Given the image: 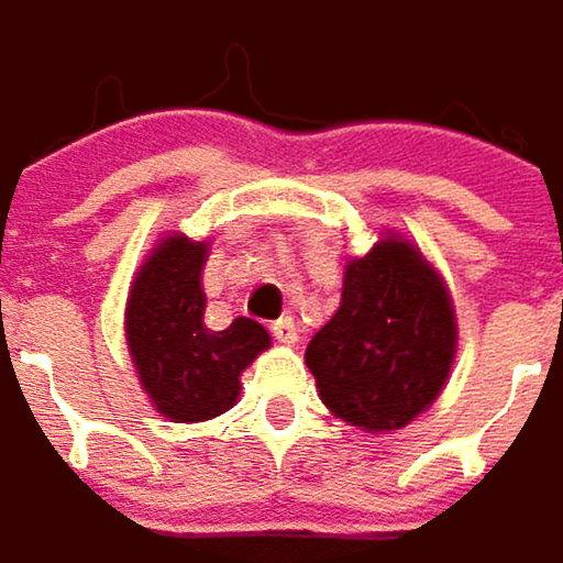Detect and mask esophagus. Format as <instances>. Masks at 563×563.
Wrapping results in <instances>:
<instances>
[{
	"mask_svg": "<svg viewBox=\"0 0 563 563\" xmlns=\"http://www.w3.org/2000/svg\"><path fill=\"white\" fill-rule=\"evenodd\" d=\"M271 332H274V338H277L280 344H296V338H299V332H296V322H292L289 316L277 319V322L271 325Z\"/></svg>",
	"mask_w": 563,
	"mask_h": 563,
	"instance_id": "esophagus-1",
	"label": "esophagus"
}]
</instances>
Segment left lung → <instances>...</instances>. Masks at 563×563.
I'll list each match as a JSON object with an SVG mask.
<instances>
[{
	"instance_id": "left-lung-1",
	"label": "left lung",
	"mask_w": 563,
	"mask_h": 563,
	"mask_svg": "<svg viewBox=\"0 0 563 563\" xmlns=\"http://www.w3.org/2000/svg\"><path fill=\"white\" fill-rule=\"evenodd\" d=\"M457 354L444 277L402 231L344 267L341 306L306 347L319 399L334 419L389 434L432 409Z\"/></svg>"
}]
</instances>
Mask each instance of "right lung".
I'll return each mask as SVG.
<instances>
[{"label":"right lung","instance_id":"right-lung-1","mask_svg":"<svg viewBox=\"0 0 563 563\" xmlns=\"http://www.w3.org/2000/svg\"><path fill=\"white\" fill-rule=\"evenodd\" d=\"M209 241L164 231L141 261L125 302V341L137 384L170 422H209L241 396V374L271 347L254 319L216 332L202 322Z\"/></svg>","mask_w":563,"mask_h":563}]
</instances>
